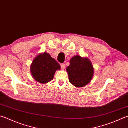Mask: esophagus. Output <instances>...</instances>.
I'll list each match as a JSON object with an SVG mask.
<instances>
[{
  "label": "esophagus",
  "mask_w": 128,
  "mask_h": 128,
  "mask_svg": "<svg viewBox=\"0 0 128 128\" xmlns=\"http://www.w3.org/2000/svg\"><path fill=\"white\" fill-rule=\"evenodd\" d=\"M60 66H61V68L62 70H64L65 69V67H66V66H65V64L63 63H62L60 64Z\"/></svg>",
  "instance_id": "obj_1"
}]
</instances>
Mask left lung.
I'll return each instance as SVG.
<instances>
[{"mask_svg":"<svg viewBox=\"0 0 128 128\" xmlns=\"http://www.w3.org/2000/svg\"><path fill=\"white\" fill-rule=\"evenodd\" d=\"M66 71L69 82L77 88L85 86L89 83L94 74V68L90 61L78 56L71 59Z\"/></svg>","mask_w":128,"mask_h":128,"instance_id":"obj_1","label":"left lung"}]
</instances>
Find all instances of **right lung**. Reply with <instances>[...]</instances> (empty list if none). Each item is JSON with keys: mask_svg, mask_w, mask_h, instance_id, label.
I'll list each match as a JSON object with an SVG mask.
<instances>
[{"mask_svg": "<svg viewBox=\"0 0 128 128\" xmlns=\"http://www.w3.org/2000/svg\"><path fill=\"white\" fill-rule=\"evenodd\" d=\"M60 69V66L58 62L46 52L38 55L34 59L30 66L32 77L42 84L52 80L56 70Z\"/></svg>", "mask_w": 128, "mask_h": 128, "instance_id": "right-lung-1", "label": "right lung"}]
</instances>
